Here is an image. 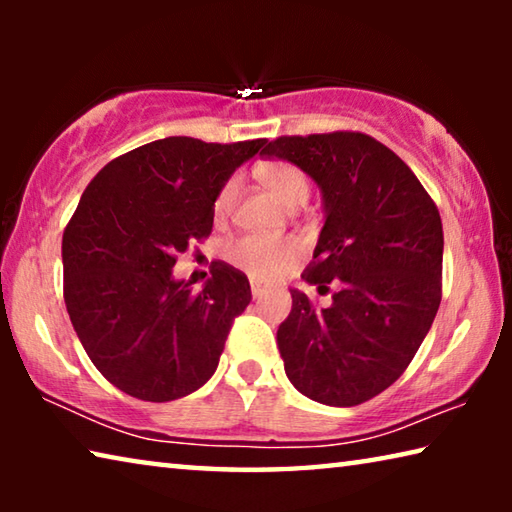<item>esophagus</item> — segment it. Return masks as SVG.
<instances>
[{
    "mask_svg": "<svg viewBox=\"0 0 512 512\" xmlns=\"http://www.w3.org/2000/svg\"><path fill=\"white\" fill-rule=\"evenodd\" d=\"M250 293H253V298H264L266 293H268V289L264 287V284H259V282H250Z\"/></svg>",
    "mask_w": 512,
    "mask_h": 512,
    "instance_id": "obj_1",
    "label": "esophagus"
}]
</instances>
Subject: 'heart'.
<instances>
[{"instance_id":"heart-1","label":"heart","mask_w":512,"mask_h":512,"mask_svg":"<svg viewBox=\"0 0 512 512\" xmlns=\"http://www.w3.org/2000/svg\"><path fill=\"white\" fill-rule=\"evenodd\" d=\"M259 180L275 198L284 205H302L309 196L307 176L291 162H268L259 169ZM239 183L237 178L225 180L214 198V216L223 221L237 203ZM305 253V244L298 237H259L244 235L232 239L225 246L223 255L232 266L253 277V280H275L296 259Z\"/></svg>"}]
</instances>
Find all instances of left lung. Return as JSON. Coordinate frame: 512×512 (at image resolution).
I'll return each instance as SVG.
<instances>
[{
	"label": "left lung",
	"instance_id": "obj_1",
	"mask_svg": "<svg viewBox=\"0 0 512 512\" xmlns=\"http://www.w3.org/2000/svg\"><path fill=\"white\" fill-rule=\"evenodd\" d=\"M264 155L316 180L325 203L314 259L302 280L332 305L291 289L277 329L284 370L309 400L357 406L409 368L443 298V221L409 164L357 131L282 135Z\"/></svg>",
	"mask_w": 512,
	"mask_h": 512
}]
</instances>
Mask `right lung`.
<instances>
[{
    "label": "right lung",
    "instance_id": "right-lung-1",
    "mask_svg": "<svg viewBox=\"0 0 512 512\" xmlns=\"http://www.w3.org/2000/svg\"><path fill=\"white\" fill-rule=\"evenodd\" d=\"M264 144L164 137L119 155L85 187L63 232V293L90 361L119 391L171 402L214 375L253 298L248 277L212 262L194 291L171 268L210 237L216 194Z\"/></svg>",
    "mask_w": 512,
    "mask_h": 512
}]
</instances>
